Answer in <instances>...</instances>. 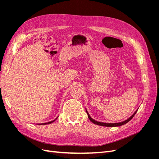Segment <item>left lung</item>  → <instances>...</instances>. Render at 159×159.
I'll list each match as a JSON object with an SVG mask.
<instances>
[{
  "label": "left lung",
  "instance_id": "left-lung-1",
  "mask_svg": "<svg viewBox=\"0 0 159 159\" xmlns=\"http://www.w3.org/2000/svg\"><path fill=\"white\" fill-rule=\"evenodd\" d=\"M137 111H137L135 112V113L133 114V115L131 116V117H130L129 119H128V120H125V121H124V122H119V123H113V124H111V123H104V122H100L95 121V120H93V119H91V118L90 117V116H89V115L88 114V113L87 111H86V113H87V114H88V116L89 119L91 122H92L93 124H97V125H98V126H106V127H116V126H122V125H124V124H126L127 122H128L129 120H131L133 119V116H135V115L136 114Z\"/></svg>",
  "mask_w": 159,
  "mask_h": 159
}]
</instances>
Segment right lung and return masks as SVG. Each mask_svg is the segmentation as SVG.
Wrapping results in <instances>:
<instances>
[{
    "mask_svg": "<svg viewBox=\"0 0 159 159\" xmlns=\"http://www.w3.org/2000/svg\"><path fill=\"white\" fill-rule=\"evenodd\" d=\"M56 119H55L54 120H53V121H51V122H47V123H44V124H40V125H45V124H51V123H52V122H53Z\"/></svg>",
    "mask_w": 159,
    "mask_h": 159,
    "instance_id": "right-lung-1",
    "label": "right lung"
}]
</instances>
